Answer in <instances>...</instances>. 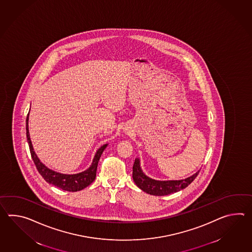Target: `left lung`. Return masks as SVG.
Returning <instances> with one entry per match:
<instances>
[{
	"mask_svg": "<svg viewBox=\"0 0 252 252\" xmlns=\"http://www.w3.org/2000/svg\"><path fill=\"white\" fill-rule=\"evenodd\" d=\"M199 172L185 180L178 181H157L146 176L140 167V160L135 158L133 165V179L141 190L152 195L163 196L177 192L186 188L195 179Z\"/></svg>",
	"mask_w": 252,
	"mask_h": 252,
	"instance_id": "left-lung-1",
	"label": "left lung"
}]
</instances>
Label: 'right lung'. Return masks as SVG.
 Returning a JSON list of instances; mask_svg holds the SVG:
<instances>
[{"mask_svg":"<svg viewBox=\"0 0 252 252\" xmlns=\"http://www.w3.org/2000/svg\"><path fill=\"white\" fill-rule=\"evenodd\" d=\"M28 121L29 114L26 118V135H27V140H28L30 152H31L32 158L33 160L37 170L39 171V174L43 177V179L47 183L55 185L56 187L61 188L62 190H67V191H78V190H83L91 183L94 182V180L95 179L97 163L100 159L102 153L107 146V144L101 146L100 148L96 151L92 164L90 165L89 169H87L84 172L75 174H60V173H57L55 171L47 167L45 164L39 161L37 155L35 154L33 146H32L31 137H30V133H29Z\"/></svg>","mask_w":252,"mask_h":252,"instance_id":"add662e5","label":"right lung"}]
</instances>
